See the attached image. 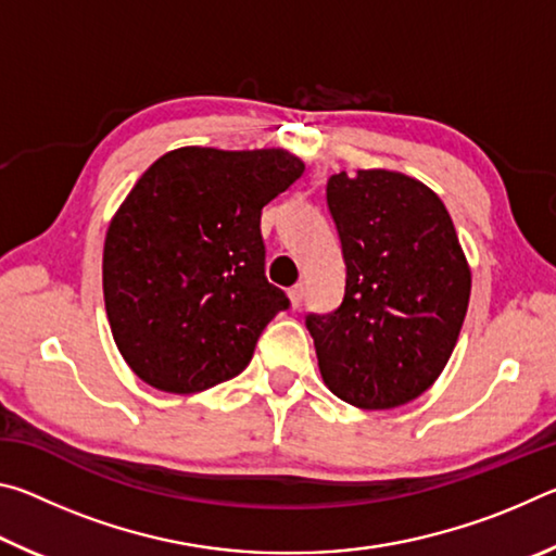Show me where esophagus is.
<instances>
[{"mask_svg":"<svg viewBox=\"0 0 556 556\" xmlns=\"http://www.w3.org/2000/svg\"><path fill=\"white\" fill-rule=\"evenodd\" d=\"M289 299H291V306L299 308L301 301H304V285H296L289 289Z\"/></svg>","mask_w":556,"mask_h":556,"instance_id":"34e87169","label":"esophagus"}]
</instances>
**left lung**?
<instances>
[{"label":"left lung","mask_w":556,"mask_h":556,"mask_svg":"<svg viewBox=\"0 0 556 556\" xmlns=\"http://www.w3.org/2000/svg\"><path fill=\"white\" fill-rule=\"evenodd\" d=\"M345 262L331 314H306L336 397L392 409L429 390L464 326L470 269L446 205L397 172L333 174L326 184Z\"/></svg>","instance_id":"1"}]
</instances>
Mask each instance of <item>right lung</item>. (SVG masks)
Instances as JSON below:
<instances>
[{"mask_svg":"<svg viewBox=\"0 0 556 556\" xmlns=\"http://www.w3.org/2000/svg\"><path fill=\"white\" fill-rule=\"evenodd\" d=\"M304 174L285 149L184 147L147 168L110 223L102 289L122 357L156 390L240 375L289 296L265 277L262 208Z\"/></svg>","mask_w":556,"mask_h":556,"instance_id":"obj_1","label":"right lung"}]
</instances>
